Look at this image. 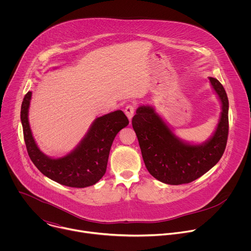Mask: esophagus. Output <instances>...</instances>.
<instances>
[{"label":"esophagus","instance_id":"esophagus-1","mask_svg":"<svg viewBox=\"0 0 251 251\" xmlns=\"http://www.w3.org/2000/svg\"><path fill=\"white\" fill-rule=\"evenodd\" d=\"M134 111H135V106H134V105H132V104H129V105H127V106L125 107L124 112H125L126 116L128 117V119H129L130 121H131L132 117L134 116Z\"/></svg>","mask_w":251,"mask_h":251}]
</instances>
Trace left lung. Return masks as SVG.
Returning <instances> with one entry per match:
<instances>
[{"label": "left lung", "instance_id": "8db88e82", "mask_svg": "<svg viewBox=\"0 0 251 251\" xmlns=\"http://www.w3.org/2000/svg\"><path fill=\"white\" fill-rule=\"evenodd\" d=\"M222 102L221 118L213 135L193 145L177 138L152 106H140L132 119L142 157L149 173L168 185L191 183L216 165L224 155L228 136V99L222 83L208 77Z\"/></svg>", "mask_w": 251, "mask_h": 251}]
</instances>
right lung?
<instances>
[{
	"label": "right lung",
	"instance_id": "obj_1",
	"mask_svg": "<svg viewBox=\"0 0 251 251\" xmlns=\"http://www.w3.org/2000/svg\"><path fill=\"white\" fill-rule=\"evenodd\" d=\"M30 98L31 92L28 91L22 103L21 120L27 154L34 166L50 180L66 187L86 188L96 184L106 172L115 136L129 124L123 111L117 110L96 118L75 150L53 159L39 149L32 137L28 123Z\"/></svg>",
	"mask_w": 251,
	"mask_h": 251
}]
</instances>
